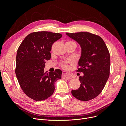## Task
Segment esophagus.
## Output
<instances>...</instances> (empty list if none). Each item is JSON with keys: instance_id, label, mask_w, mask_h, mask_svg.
I'll return each instance as SVG.
<instances>
[{"instance_id": "esophagus-1", "label": "esophagus", "mask_w": 126, "mask_h": 126, "mask_svg": "<svg viewBox=\"0 0 126 126\" xmlns=\"http://www.w3.org/2000/svg\"><path fill=\"white\" fill-rule=\"evenodd\" d=\"M62 78L63 79H70L72 78V76L71 74L67 73V72H63L62 74Z\"/></svg>"}]
</instances>
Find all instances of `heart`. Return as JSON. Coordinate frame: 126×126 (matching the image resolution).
<instances>
[{"label":"heart","mask_w":126,"mask_h":126,"mask_svg":"<svg viewBox=\"0 0 126 126\" xmlns=\"http://www.w3.org/2000/svg\"><path fill=\"white\" fill-rule=\"evenodd\" d=\"M67 43H74V42H73V41H68V42H67ZM62 64V66H63V68H67V64H66V62L63 63Z\"/></svg>","instance_id":"obj_1"}]
</instances>
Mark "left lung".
<instances>
[{"label": "left lung", "instance_id": "left-lung-1", "mask_svg": "<svg viewBox=\"0 0 126 126\" xmlns=\"http://www.w3.org/2000/svg\"><path fill=\"white\" fill-rule=\"evenodd\" d=\"M79 44L81 49L78 72L81 82L78 89L72 90V95L78 100L88 101L99 94L110 74V58L108 49L100 37L88 32L66 33Z\"/></svg>", "mask_w": 126, "mask_h": 126}]
</instances>
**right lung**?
<instances>
[{"label": "right lung", "mask_w": 126, "mask_h": 126, "mask_svg": "<svg viewBox=\"0 0 126 126\" xmlns=\"http://www.w3.org/2000/svg\"><path fill=\"white\" fill-rule=\"evenodd\" d=\"M62 37L59 33L38 32L29 34L19 47L15 73L24 93L36 101L46 99L55 91V82L62 71L44 72L46 60L51 58L52 44Z\"/></svg>", "instance_id": "right-lung-1"}]
</instances>
